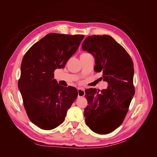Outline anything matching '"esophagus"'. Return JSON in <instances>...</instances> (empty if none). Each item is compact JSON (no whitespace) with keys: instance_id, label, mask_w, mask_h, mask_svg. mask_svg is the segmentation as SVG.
Listing matches in <instances>:
<instances>
[{"instance_id":"1","label":"esophagus","mask_w":157,"mask_h":157,"mask_svg":"<svg viewBox=\"0 0 157 157\" xmlns=\"http://www.w3.org/2000/svg\"><path fill=\"white\" fill-rule=\"evenodd\" d=\"M78 97H83L85 95V90L83 88H78Z\"/></svg>"}]
</instances>
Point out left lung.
I'll use <instances>...</instances> for the list:
<instances>
[{"label": "left lung", "mask_w": 157, "mask_h": 157, "mask_svg": "<svg viewBox=\"0 0 157 157\" xmlns=\"http://www.w3.org/2000/svg\"><path fill=\"white\" fill-rule=\"evenodd\" d=\"M82 49L94 56L95 71L101 72L108 83L101 91L85 90L86 124L95 133L109 134L121 125L135 94L134 63L125 49L108 35L87 37Z\"/></svg>", "instance_id": "1"}]
</instances>
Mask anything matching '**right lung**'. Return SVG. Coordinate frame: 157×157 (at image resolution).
Masks as SVG:
<instances>
[{"label": "right lung", "mask_w": 157, "mask_h": 157, "mask_svg": "<svg viewBox=\"0 0 157 157\" xmlns=\"http://www.w3.org/2000/svg\"><path fill=\"white\" fill-rule=\"evenodd\" d=\"M84 37L48 34L23 58L18 88L30 120L41 129L52 130L59 126L76 99V88L58 84L53 72L65 67Z\"/></svg>", "instance_id": "add662e5"}]
</instances>
